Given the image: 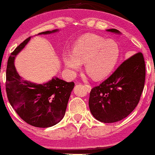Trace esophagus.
I'll return each instance as SVG.
<instances>
[{"instance_id": "34e87169", "label": "esophagus", "mask_w": 155, "mask_h": 155, "mask_svg": "<svg viewBox=\"0 0 155 155\" xmlns=\"http://www.w3.org/2000/svg\"><path fill=\"white\" fill-rule=\"evenodd\" d=\"M85 86L87 87V88L89 89V90H90V89H91V87H90V86L89 85V84H85Z\"/></svg>"}]
</instances>
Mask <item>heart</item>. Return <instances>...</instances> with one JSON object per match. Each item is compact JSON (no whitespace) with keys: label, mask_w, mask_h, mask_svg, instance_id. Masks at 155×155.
Returning a JSON list of instances; mask_svg holds the SVG:
<instances>
[{"label":"heart","mask_w":155,"mask_h":155,"mask_svg":"<svg viewBox=\"0 0 155 155\" xmlns=\"http://www.w3.org/2000/svg\"><path fill=\"white\" fill-rule=\"evenodd\" d=\"M119 54L120 49L115 41L88 34L78 40L72 54L63 53L62 60L72 71H78L81 62H84L86 72L94 79H101L112 71Z\"/></svg>","instance_id":"obj_1"}]
</instances>
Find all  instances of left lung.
Here are the masks:
<instances>
[{"label":"left lung","mask_w":155,"mask_h":155,"mask_svg":"<svg viewBox=\"0 0 155 155\" xmlns=\"http://www.w3.org/2000/svg\"><path fill=\"white\" fill-rule=\"evenodd\" d=\"M108 31L120 33L114 28ZM145 80V59L139 52L122 62L111 76L92 89L89 98L91 114L103 123L123 120L139 103Z\"/></svg>","instance_id":"left-lung-1"}]
</instances>
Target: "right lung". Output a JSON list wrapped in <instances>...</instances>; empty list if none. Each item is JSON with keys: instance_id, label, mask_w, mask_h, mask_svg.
I'll use <instances>...</instances> for the list:
<instances>
[{"instance_id": "obj_1", "label": "right lung", "mask_w": 155, "mask_h": 155, "mask_svg": "<svg viewBox=\"0 0 155 155\" xmlns=\"http://www.w3.org/2000/svg\"><path fill=\"white\" fill-rule=\"evenodd\" d=\"M56 31V29L38 35ZM30 39L29 37L21 43L9 57L6 71V92L11 106L24 121L36 127H50L63 118L74 83L57 78L44 84L22 81L15 68L14 59Z\"/></svg>"}]
</instances>
